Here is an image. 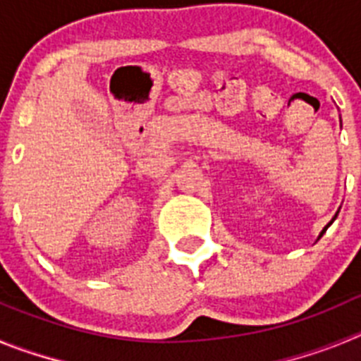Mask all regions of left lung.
<instances>
[{
  "instance_id": "obj_1",
  "label": "left lung",
  "mask_w": 361,
  "mask_h": 361,
  "mask_svg": "<svg viewBox=\"0 0 361 361\" xmlns=\"http://www.w3.org/2000/svg\"><path fill=\"white\" fill-rule=\"evenodd\" d=\"M334 219H336V215H334ZM334 219H333V220H334ZM333 220H331V222H333ZM331 222H329V224H327V226H325V228H324V231H322V235H324V233L327 231V228H329V226H331ZM322 235H320V237H322Z\"/></svg>"
}]
</instances>
